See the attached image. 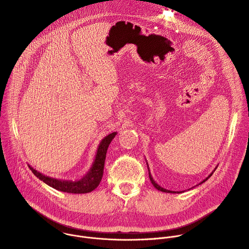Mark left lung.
Listing matches in <instances>:
<instances>
[{"instance_id":"left-lung-1","label":"left lung","mask_w":249,"mask_h":249,"mask_svg":"<svg viewBox=\"0 0 249 249\" xmlns=\"http://www.w3.org/2000/svg\"><path fill=\"white\" fill-rule=\"evenodd\" d=\"M147 165H148V162H147ZM217 168V167H216ZM215 168V169H216ZM148 169H149V177H150V180H151V182H152V184L155 186V188L156 189H158V190H160V191H162V192H165V193H180V192H178V191H170V190H167V189H164V188H162V187H160L155 180H154V178H153V177H152V175H151V172H150V168H149V165H148ZM215 169H214V171H215ZM214 171H213V172H214ZM213 172L208 176V177H206V178L202 181V182H200L199 184H202L203 182H205L208 178H210V177L212 176V174H213Z\"/></svg>"}]
</instances>
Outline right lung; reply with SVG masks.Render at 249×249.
I'll list each match as a JSON object with an SVG mask.
<instances>
[{"label": "right lung", "instance_id": "obj_1", "mask_svg": "<svg viewBox=\"0 0 249 249\" xmlns=\"http://www.w3.org/2000/svg\"><path fill=\"white\" fill-rule=\"evenodd\" d=\"M116 134H117L116 132H113L101 140L100 144L97 148L94 161L90 169L88 171V173L83 177L82 179L75 180V181L61 180V179L53 178V177L44 175L39 171H37L36 169L31 167L30 165H28V167L30 168V170L35 176L38 177L40 180H42L44 183H46L47 185L51 186L56 190L67 192V193H74V194H84V193L91 192L99 185L101 181L102 175H103L104 161L106 158V152H107L109 144L111 143L112 139L115 137Z\"/></svg>", "mask_w": 249, "mask_h": 249}]
</instances>
